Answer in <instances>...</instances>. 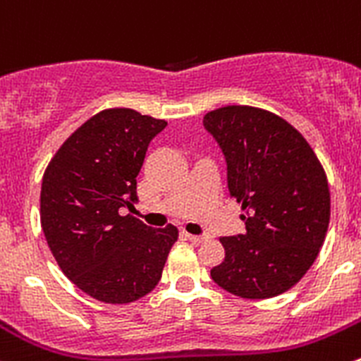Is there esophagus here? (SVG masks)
Here are the masks:
<instances>
[{
	"instance_id": "1",
	"label": "esophagus",
	"mask_w": 361,
	"mask_h": 361,
	"mask_svg": "<svg viewBox=\"0 0 361 361\" xmlns=\"http://www.w3.org/2000/svg\"><path fill=\"white\" fill-rule=\"evenodd\" d=\"M184 235L188 240L192 242V244H202V242H205L207 238H209V237H205V235H191V233H184Z\"/></svg>"
}]
</instances>
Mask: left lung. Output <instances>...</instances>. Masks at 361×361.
Wrapping results in <instances>:
<instances>
[{
    "instance_id": "obj_1",
    "label": "left lung",
    "mask_w": 361,
    "mask_h": 361,
    "mask_svg": "<svg viewBox=\"0 0 361 361\" xmlns=\"http://www.w3.org/2000/svg\"><path fill=\"white\" fill-rule=\"evenodd\" d=\"M228 166L230 196L245 233L221 237L224 259L210 277L249 300L291 290L316 262L330 223V189L309 142L269 110L228 105L203 117Z\"/></svg>"
}]
</instances>
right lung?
<instances>
[{
    "label": "right lung",
    "mask_w": 361,
    "mask_h": 361,
    "mask_svg": "<svg viewBox=\"0 0 361 361\" xmlns=\"http://www.w3.org/2000/svg\"><path fill=\"white\" fill-rule=\"evenodd\" d=\"M166 121L131 109H106L58 149L44 173L40 221L64 276L89 297L130 303L159 283L179 238L173 224L151 228L133 214L137 176Z\"/></svg>",
    "instance_id": "add662e5"
}]
</instances>
